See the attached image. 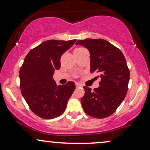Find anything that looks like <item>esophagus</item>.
I'll use <instances>...</instances> for the list:
<instances>
[{"label": "esophagus", "mask_w": 150, "mask_h": 150, "mask_svg": "<svg viewBox=\"0 0 150 150\" xmlns=\"http://www.w3.org/2000/svg\"><path fill=\"white\" fill-rule=\"evenodd\" d=\"M75 85H76V87H80V86H82V85H81V84H80L79 82H76Z\"/></svg>", "instance_id": "esophagus-1"}]
</instances>
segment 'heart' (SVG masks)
<instances>
[{"mask_svg": "<svg viewBox=\"0 0 150 150\" xmlns=\"http://www.w3.org/2000/svg\"><path fill=\"white\" fill-rule=\"evenodd\" d=\"M82 49H84V48H82V47H78V48L75 49V50H82Z\"/></svg>", "mask_w": 150, "mask_h": 150, "instance_id": "heart-1", "label": "heart"}]
</instances>
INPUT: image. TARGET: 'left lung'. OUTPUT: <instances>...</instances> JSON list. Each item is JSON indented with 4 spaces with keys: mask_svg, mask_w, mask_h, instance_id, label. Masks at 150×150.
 I'll return each mask as SVG.
<instances>
[{
    "mask_svg": "<svg viewBox=\"0 0 150 150\" xmlns=\"http://www.w3.org/2000/svg\"><path fill=\"white\" fill-rule=\"evenodd\" d=\"M76 45L89 50L90 72L98 73L100 77V86L93 91L83 86L85 91L81 98L83 109L94 118L110 116L124 100L129 88L130 71L125 57L120 49L103 39L87 38L78 40Z\"/></svg>",
    "mask_w": 150,
    "mask_h": 150,
    "instance_id": "obj_1",
    "label": "left lung"
}]
</instances>
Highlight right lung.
I'll return each instance as SVG.
<instances>
[{
    "label": "right lung",
    "mask_w": 150,
    "mask_h": 150,
    "mask_svg": "<svg viewBox=\"0 0 150 150\" xmlns=\"http://www.w3.org/2000/svg\"><path fill=\"white\" fill-rule=\"evenodd\" d=\"M76 42L50 40L32 49L19 70L20 89L34 114L50 120L64 113L68 99L75 89L74 82L57 86L53 79L61 67V55Z\"/></svg>",
    "instance_id": "right-lung-1"
}]
</instances>
